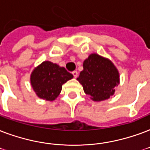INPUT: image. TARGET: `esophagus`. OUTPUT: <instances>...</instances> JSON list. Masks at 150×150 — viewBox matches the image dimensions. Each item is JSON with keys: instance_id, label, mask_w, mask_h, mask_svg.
Listing matches in <instances>:
<instances>
[{"instance_id": "esophagus-1", "label": "esophagus", "mask_w": 150, "mask_h": 150, "mask_svg": "<svg viewBox=\"0 0 150 150\" xmlns=\"http://www.w3.org/2000/svg\"><path fill=\"white\" fill-rule=\"evenodd\" d=\"M72 74H73V75H74V76L75 78L77 77V76H78V73H77V71H73L72 72Z\"/></svg>"}]
</instances>
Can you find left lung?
Returning a JSON list of instances; mask_svg holds the SVG:
<instances>
[{
  "mask_svg": "<svg viewBox=\"0 0 150 150\" xmlns=\"http://www.w3.org/2000/svg\"><path fill=\"white\" fill-rule=\"evenodd\" d=\"M76 80L91 100L102 102L114 95L120 74L111 60L92 53L83 61V70Z\"/></svg>",
  "mask_w": 150,
  "mask_h": 150,
  "instance_id": "8db88e82",
  "label": "left lung"
}]
</instances>
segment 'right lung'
I'll list each match as a JSON object with an SVG mask.
<instances>
[{
    "label": "right lung",
    "instance_id": "right-lung-1",
    "mask_svg": "<svg viewBox=\"0 0 150 150\" xmlns=\"http://www.w3.org/2000/svg\"><path fill=\"white\" fill-rule=\"evenodd\" d=\"M73 77V74L64 67L50 61H45L32 71L30 84L38 97L52 102L59 96L62 84Z\"/></svg>",
    "mask_w": 150,
    "mask_h": 150
}]
</instances>
